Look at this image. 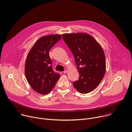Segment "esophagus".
<instances>
[{"label": "esophagus", "instance_id": "obj_1", "mask_svg": "<svg viewBox=\"0 0 132 132\" xmlns=\"http://www.w3.org/2000/svg\"><path fill=\"white\" fill-rule=\"evenodd\" d=\"M67 71H68V70H67V69H65V70L64 71V72H64V73H67Z\"/></svg>", "mask_w": 132, "mask_h": 132}]
</instances>
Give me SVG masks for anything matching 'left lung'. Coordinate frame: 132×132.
I'll list each match as a JSON object with an SVG mask.
<instances>
[{"label": "left lung", "instance_id": "1", "mask_svg": "<svg viewBox=\"0 0 132 132\" xmlns=\"http://www.w3.org/2000/svg\"><path fill=\"white\" fill-rule=\"evenodd\" d=\"M71 51L79 74L73 87L81 93L95 89L102 80L106 63L103 50L93 37L85 33H66L62 35Z\"/></svg>", "mask_w": 132, "mask_h": 132}]
</instances>
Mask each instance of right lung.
<instances>
[{"mask_svg": "<svg viewBox=\"0 0 132 132\" xmlns=\"http://www.w3.org/2000/svg\"><path fill=\"white\" fill-rule=\"evenodd\" d=\"M61 38L59 34L41 37L34 43L27 57L26 79L34 91L42 95L48 93L60 77V75L53 70L49 51Z\"/></svg>", "mask_w": 132, "mask_h": 132, "instance_id": "right-lung-1", "label": "right lung"}]
</instances>
